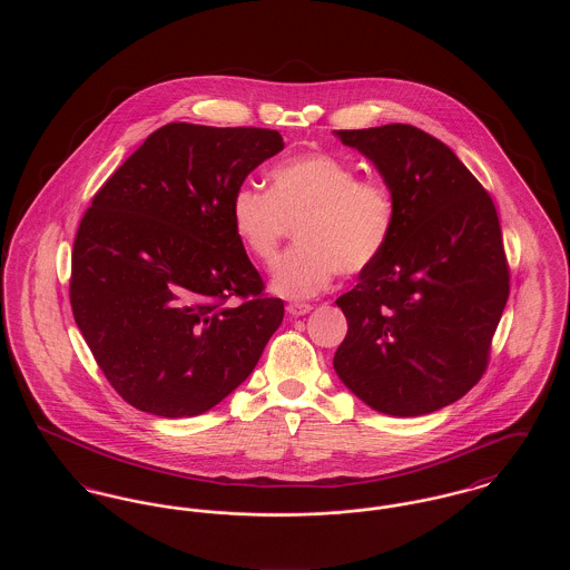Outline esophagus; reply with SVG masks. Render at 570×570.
<instances>
[{
    "mask_svg": "<svg viewBox=\"0 0 570 570\" xmlns=\"http://www.w3.org/2000/svg\"><path fill=\"white\" fill-rule=\"evenodd\" d=\"M286 312H288L293 318H298V316L309 314V312H312V305H309V303H291V305H286Z\"/></svg>",
    "mask_w": 570,
    "mask_h": 570,
    "instance_id": "obj_1",
    "label": "esophagus"
}]
</instances>
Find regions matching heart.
Listing matches in <instances>:
<instances>
[{"mask_svg":"<svg viewBox=\"0 0 570 570\" xmlns=\"http://www.w3.org/2000/svg\"><path fill=\"white\" fill-rule=\"evenodd\" d=\"M235 235L263 265H273L279 244L296 224L293 247L275 267L272 288L284 298L323 293L337 272L370 269L389 244L397 200L379 177H358L353 164L331 154H301L269 170V191L239 186L230 198Z\"/></svg>","mask_w":570,"mask_h":570,"instance_id":"1","label":"heart"}]
</instances>
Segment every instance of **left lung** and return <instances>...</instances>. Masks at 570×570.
<instances>
[{"label": "left lung", "instance_id": "1", "mask_svg": "<svg viewBox=\"0 0 570 570\" xmlns=\"http://www.w3.org/2000/svg\"><path fill=\"white\" fill-rule=\"evenodd\" d=\"M335 136L395 191V228L379 261L337 298L348 333L333 356L367 406L421 416L483 376L509 298V265L493 200L432 135L389 124Z\"/></svg>", "mask_w": 570, "mask_h": 570}]
</instances>
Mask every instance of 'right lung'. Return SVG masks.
Returning a JSON list of instances; mask_svg holds the SVG:
<instances>
[{
  "instance_id": "add662e5",
  "label": "right lung",
  "mask_w": 570,
  "mask_h": 570,
  "mask_svg": "<svg viewBox=\"0 0 570 570\" xmlns=\"http://www.w3.org/2000/svg\"><path fill=\"white\" fill-rule=\"evenodd\" d=\"M282 149L277 130L166 124L94 196L70 303L130 406L166 419L212 410L282 325L284 301L263 295L228 214L233 191Z\"/></svg>"
}]
</instances>
